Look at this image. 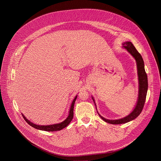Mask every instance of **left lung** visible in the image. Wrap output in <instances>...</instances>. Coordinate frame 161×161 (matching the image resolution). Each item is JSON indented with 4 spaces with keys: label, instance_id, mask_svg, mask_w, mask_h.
<instances>
[{
    "label": "left lung",
    "instance_id": "1",
    "mask_svg": "<svg viewBox=\"0 0 161 161\" xmlns=\"http://www.w3.org/2000/svg\"><path fill=\"white\" fill-rule=\"evenodd\" d=\"M123 48L125 49L131 56L135 59L137 65V70H138V81H139V90H138V98L136 102V104L135 107L134 108L133 110L125 117H123L120 119H106L102 116L100 115L97 112L99 116L105 122L113 124V125H119L128 123L135 119L137 118L140 114L141 113L142 108L144 107V105L145 103L146 95L147 92L148 88V83H147V76L146 73L145 69H144V63L143 59L141 55L139 53L135 47L133 45V43L130 42H126L122 43ZM92 100L94 102L97 109V105L95 104V100L93 97H92Z\"/></svg>",
    "mask_w": 161,
    "mask_h": 161
}]
</instances>
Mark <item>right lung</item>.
Returning <instances> with one entry per match:
<instances>
[{"instance_id": "1", "label": "right lung", "mask_w": 161, "mask_h": 161, "mask_svg": "<svg viewBox=\"0 0 161 161\" xmlns=\"http://www.w3.org/2000/svg\"><path fill=\"white\" fill-rule=\"evenodd\" d=\"M77 97V95H76L75 97V98H74V100H72L70 107V109H69V115L66 118V119L65 120H64L63 122L59 123H57V124H54V125H36L34 124L33 123H31L30 120H28L24 115L23 114H22V115L23 116V118L25 119V120L27 122L28 124H29L31 126L33 127L34 128H36L37 130H43V131H59L63 130V128H66L68 125H69V123H70V121H72V118H73V115H74V103L75 102V100Z\"/></svg>"}]
</instances>
